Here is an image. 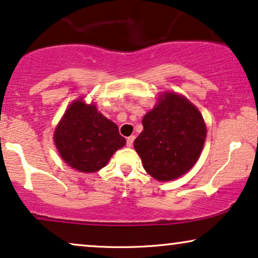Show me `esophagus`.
Here are the masks:
<instances>
[{
  "mask_svg": "<svg viewBox=\"0 0 258 258\" xmlns=\"http://www.w3.org/2000/svg\"><path fill=\"white\" fill-rule=\"evenodd\" d=\"M134 141H135V136H134V135L129 136L128 139H126V146H128V147H132V146H133V143H134Z\"/></svg>",
  "mask_w": 258,
  "mask_h": 258,
  "instance_id": "obj_1",
  "label": "esophagus"
}]
</instances>
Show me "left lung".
<instances>
[{
    "instance_id": "left-lung-1",
    "label": "left lung",
    "mask_w": 258,
    "mask_h": 258,
    "mask_svg": "<svg viewBox=\"0 0 258 258\" xmlns=\"http://www.w3.org/2000/svg\"><path fill=\"white\" fill-rule=\"evenodd\" d=\"M142 124L143 132L136 137L134 148L154 179H178L198 161L206 125L202 113L186 97L165 92L143 117Z\"/></svg>"
}]
</instances>
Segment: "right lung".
<instances>
[{
	"label": "right lung",
	"instance_id": "obj_1",
	"mask_svg": "<svg viewBox=\"0 0 258 258\" xmlns=\"http://www.w3.org/2000/svg\"><path fill=\"white\" fill-rule=\"evenodd\" d=\"M54 143L63 161L83 173H95L108 165L125 145L118 126L83 98L72 102L54 130Z\"/></svg>",
	"mask_w": 258,
	"mask_h": 258
}]
</instances>
